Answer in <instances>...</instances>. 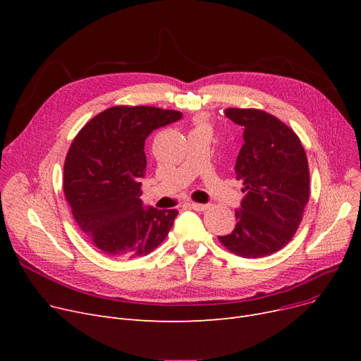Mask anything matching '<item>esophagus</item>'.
Wrapping results in <instances>:
<instances>
[{
	"mask_svg": "<svg viewBox=\"0 0 361 361\" xmlns=\"http://www.w3.org/2000/svg\"><path fill=\"white\" fill-rule=\"evenodd\" d=\"M188 207H192V209H195V211H204V209H207V207H209V204L190 202V203H188Z\"/></svg>",
	"mask_w": 361,
	"mask_h": 361,
	"instance_id": "obj_1",
	"label": "esophagus"
}]
</instances>
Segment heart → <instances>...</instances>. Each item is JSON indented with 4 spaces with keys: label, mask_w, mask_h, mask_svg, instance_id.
<instances>
[{
    "label": "heart",
    "mask_w": 361,
    "mask_h": 361,
    "mask_svg": "<svg viewBox=\"0 0 361 361\" xmlns=\"http://www.w3.org/2000/svg\"><path fill=\"white\" fill-rule=\"evenodd\" d=\"M200 126H204V124H200Z\"/></svg>",
    "instance_id": "b5f03b06"
}]
</instances>
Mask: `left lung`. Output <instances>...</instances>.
Here are the masks:
<instances>
[{
  "label": "left lung",
  "instance_id": "8db88e82",
  "mask_svg": "<svg viewBox=\"0 0 361 361\" xmlns=\"http://www.w3.org/2000/svg\"><path fill=\"white\" fill-rule=\"evenodd\" d=\"M225 116L243 128L235 178L244 197L235 228L218 238L241 257L269 256L294 237L309 202L306 152L295 133L268 112L226 108Z\"/></svg>",
  "mask_w": 361,
  "mask_h": 361
}]
</instances>
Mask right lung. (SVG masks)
<instances>
[{"instance_id": "1", "label": "right lung", "mask_w": 361, "mask_h": 361, "mask_svg": "<svg viewBox=\"0 0 361 361\" xmlns=\"http://www.w3.org/2000/svg\"><path fill=\"white\" fill-rule=\"evenodd\" d=\"M183 118L155 106H112L73 140L64 164L71 214L93 245L111 257L150 253L166 238L178 212L145 207V142L152 131Z\"/></svg>"}]
</instances>
